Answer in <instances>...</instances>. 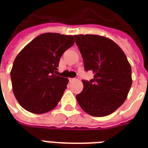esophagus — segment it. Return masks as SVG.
Returning <instances> with one entry per match:
<instances>
[{"mask_svg":"<svg viewBox=\"0 0 148 148\" xmlns=\"http://www.w3.org/2000/svg\"><path fill=\"white\" fill-rule=\"evenodd\" d=\"M77 78H76V77H74V78H69V81L71 82H74V81H77Z\"/></svg>","mask_w":148,"mask_h":148,"instance_id":"34e87169","label":"esophagus"}]
</instances>
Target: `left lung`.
Here are the masks:
<instances>
[{
    "instance_id": "1",
    "label": "left lung",
    "mask_w": 148,
    "mask_h": 148,
    "mask_svg": "<svg viewBox=\"0 0 148 148\" xmlns=\"http://www.w3.org/2000/svg\"><path fill=\"white\" fill-rule=\"evenodd\" d=\"M86 71L93 78L82 80L83 90L76 95L88 114L105 116L122 106L132 86V68L126 55L111 39L97 35H75Z\"/></svg>"
}]
</instances>
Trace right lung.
<instances>
[{
  "mask_svg": "<svg viewBox=\"0 0 148 148\" xmlns=\"http://www.w3.org/2000/svg\"><path fill=\"white\" fill-rule=\"evenodd\" d=\"M74 42L72 36L43 33L18 54L10 74L13 93L24 109L42 114L58 105L69 80L56 75L57 67L62 54Z\"/></svg>",
  "mask_w": 148,
  "mask_h": 148,
  "instance_id": "add662e5",
  "label": "right lung"
}]
</instances>
